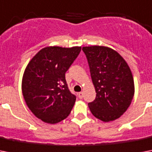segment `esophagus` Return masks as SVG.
<instances>
[{
	"instance_id": "esophagus-1",
	"label": "esophagus",
	"mask_w": 152,
	"mask_h": 152,
	"mask_svg": "<svg viewBox=\"0 0 152 152\" xmlns=\"http://www.w3.org/2000/svg\"><path fill=\"white\" fill-rule=\"evenodd\" d=\"M83 92H79V93H78V97H79V99H83Z\"/></svg>"
}]
</instances>
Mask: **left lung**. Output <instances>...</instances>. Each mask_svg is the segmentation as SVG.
<instances>
[{"mask_svg":"<svg viewBox=\"0 0 152 152\" xmlns=\"http://www.w3.org/2000/svg\"><path fill=\"white\" fill-rule=\"evenodd\" d=\"M85 53L96 97L88 103L98 119L108 122L127 110L134 95V82L126 61L118 53L105 46H87Z\"/></svg>","mask_w":152,"mask_h":152,"instance_id":"8db88e82","label":"left lung"}]
</instances>
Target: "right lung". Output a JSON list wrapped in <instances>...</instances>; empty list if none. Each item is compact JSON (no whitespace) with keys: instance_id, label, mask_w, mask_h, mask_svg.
Here are the masks:
<instances>
[{"instance_id":"obj_1","label":"right lung","mask_w":152,"mask_h":152,"mask_svg":"<svg viewBox=\"0 0 152 152\" xmlns=\"http://www.w3.org/2000/svg\"><path fill=\"white\" fill-rule=\"evenodd\" d=\"M81 47H46L25 69L22 91L32 113L42 121L56 124L69 115L76 95L69 91L65 72L80 53Z\"/></svg>"}]
</instances>
